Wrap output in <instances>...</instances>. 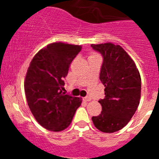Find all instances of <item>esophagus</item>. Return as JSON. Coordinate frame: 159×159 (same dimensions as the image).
Wrapping results in <instances>:
<instances>
[{"label":"esophagus","instance_id":"obj_1","mask_svg":"<svg viewBox=\"0 0 159 159\" xmlns=\"http://www.w3.org/2000/svg\"><path fill=\"white\" fill-rule=\"evenodd\" d=\"M91 100V98L89 97V96H87V97L84 98V101H85V102H90Z\"/></svg>","mask_w":159,"mask_h":159}]
</instances>
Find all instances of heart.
I'll list each match as a JSON object with an SVG mask.
<instances>
[{
  "label": "heart",
  "mask_w": 159,
  "mask_h": 159,
  "mask_svg": "<svg viewBox=\"0 0 159 159\" xmlns=\"http://www.w3.org/2000/svg\"><path fill=\"white\" fill-rule=\"evenodd\" d=\"M92 56H95V55H92Z\"/></svg>",
  "instance_id": "obj_1"
}]
</instances>
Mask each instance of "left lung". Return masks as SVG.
I'll list each match as a JSON object with an SVG mask.
<instances>
[{
    "label": "left lung",
    "mask_w": 159,
    "mask_h": 159,
    "mask_svg": "<svg viewBox=\"0 0 159 159\" xmlns=\"http://www.w3.org/2000/svg\"><path fill=\"white\" fill-rule=\"evenodd\" d=\"M91 46L103 57L100 80L105 87V98L98 101L102 112L91 119L102 132H115L129 122L139 107L140 74L134 61L118 44L108 42Z\"/></svg>",
    "instance_id": "1"
}]
</instances>
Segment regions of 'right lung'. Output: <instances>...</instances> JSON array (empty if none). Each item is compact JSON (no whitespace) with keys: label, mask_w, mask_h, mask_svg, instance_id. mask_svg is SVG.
I'll list each match as a JSON object with an SVG mask.
<instances>
[{"label":"right lung","mask_w":159,"mask_h":159,"mask_svg":"<svg viewBox=\"0 0 159 159\" xmlns=\"http://www.w3.org/2000/svg\"><path fill=\"white\" fill-rule=\"evenodd\" d=\"M81 45L54 42L41 49L30 61L25 80L32 115L44 129L63 131L70 125L81 98L65 94L64 78Z\"/></svg>","instance_id":"1"}]
</instances>
